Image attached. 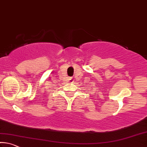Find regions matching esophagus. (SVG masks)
Returning a JSON list of instances; mask_svg holds the SVG:
<instances>
[{"mask_svg":"<svg viewBox=\"0 0 147 147\" xmlns=\"http://www.w3.org/2000/svg\"><path fill=\"white\" fill-rule=\"evenodd\" d=\"M70 80H71V82H72V81H73V80H72V78H71V79H70Z\"/></svg>","mask_w":147,"mask_h":147,"instance_id":"esophagus-1","label":"esophagus"}]
</instances>
